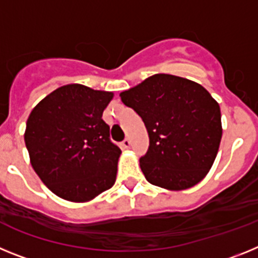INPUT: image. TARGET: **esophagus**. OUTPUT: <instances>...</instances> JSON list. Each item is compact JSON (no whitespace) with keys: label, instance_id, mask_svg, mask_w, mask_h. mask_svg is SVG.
I'll list each match as a JSON object with an SVG mask.
<instances>
[{"label":"esophagus","instance_id":"34e87169","mask_svg":"<svg viewBox=\"0 0 258 258\" xmlns=\"http://www.w3.org/2000/svg\"><path fill=\"white\" fill-rule=\"evenodd\" d=\"M131 146H132L131 140H124V141H122V142H121V147H122V149H129Z\"/></svg>","mask_w":258,"mask_h":258}]
</instances>
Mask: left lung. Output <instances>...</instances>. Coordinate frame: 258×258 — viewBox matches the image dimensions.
<instances>
[{
  "instance_id": "obj_1",
  "label": "left lung",
  "mask_w": 258,
  "mask_h": 258,
  "mask_svg": "<svg viewBox=\"0 0 258 258\" xmlns=\"http://www.w3.org/2000/svg\"><path fill=\"white\" fill-rule=\"evenodd\" d=\"M142 117L150 147L140 165L151 184L182 191L199 183L213 165L221 138V109L200 84L156 74L120 93Z\"/></svg>"
}]
</instances>
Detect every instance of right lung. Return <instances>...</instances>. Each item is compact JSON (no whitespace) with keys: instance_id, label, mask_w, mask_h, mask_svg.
Here are the masks:
<instances>
[{"instance_id":"right-lung-1","label":"right lung","mask_w":258,"mask_h":258,"mask_svg":"<svg viewBox=\"0 0 258 258\" xmlns=\"http://www.w3.org/2000/svg\"><path fill=\"white\" fill-rule=\"evenodd\" d=\"M112 98V92L70 84L29 113L24 142L31 165L56 197L86 203L115 184L121 150L102 118Z\"/></svg>"}]
</instances>
